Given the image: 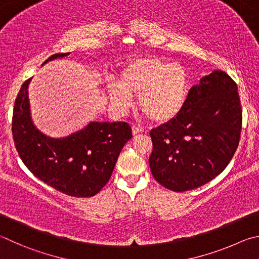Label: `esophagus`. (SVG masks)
<instances>
[{
    "instance_id": "esophagus-1",
    "label": "esophagus",
    "mask_w": 259,
    "mask_h": 259,
    "mask_svg": "<svg viewBox=\"0 0 259 259\" xmlns=\"http://www.w3.org/2000/svg\"><path fill=\"white\" fill-rule=\"evenodd\" d=\"M132 132H133V135H138V134L143 132V128H142V127H140V126H133L132 127Z\"/></svg>"
}]
</instances>
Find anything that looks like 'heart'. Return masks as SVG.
Returning <instances> with one entry per match:
<instances>
[{"label": "heart", "instance_id": "b5f03b06", "mask_svg": "<svg viewBox=\"0 0 259 259\" xmlns=\"http://www.w3.org/2000/svg\"><path fill=\"white\" fill-rule=\"evenodd\" d=\"M120 84H108V97L119 112L132 107L138 97L140 110L155 122H166L182 110L189 93V75L181 63L160 58L133 57L120 71Z\"/></svg>", "mask_w": 259, "mask_h": 259}]
</instances>
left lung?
<instances>
[{"instance_id":"8db88e82","label":"left lung","mask_w":259,"mask_h":259,"mask_svg":"<svg viewBox=\"0 0 259 259\" xmlns=\"http://www.w3.org/2000/svg\"><path fill=\"white\" fill-rule=\"evenodd\" d=\"M238 86L225 71L203 76L189 91L179 115L151 130V173L175 192L197 189L221 174L240 141Z\"/></svg>"}]
</instances>
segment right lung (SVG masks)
I'll list each match as a JSON object with an SVG mask.
<instances>
[{"label":"right lung","instance_id":"right-lung-1","mask_svg":"<svg viewBox=\"0 0 259 259\" xmlns=\"http://www.w3.org/2000/svg\"><path fill=\"white\" fill-rule=\"evenodd\" d=\"M69 54H53L43 65ZM30 80L21 85L12 117L13 141L22 162L57 191L77 198L95 196L110 179L121 149L132 139V128L124 121H91L68 137H48L31 118Z\"/></svg>","mask_w":259,"mask_h":259}]
</instances>
